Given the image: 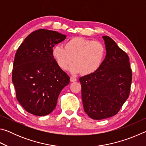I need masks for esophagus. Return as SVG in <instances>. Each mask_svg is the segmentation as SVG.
<instances>
[{"label": "esophagus", "mask_w": 146, "mask_h": 146, "mask_svg": "<svg viewBox=\"0 0 146 146\" xmlns=\"http://www.w3.org/2000/svg\"><path fill=\"white\" fill-rule=\"evenodd\" d=\"M70 81H71V82H76V78L74 77V76H71V77H70Z\"/></svg>", "instance_id": "1"}]
</instances>
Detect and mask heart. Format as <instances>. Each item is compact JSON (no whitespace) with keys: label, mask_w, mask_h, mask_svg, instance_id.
Listing matches in <instances>:
<instances>
[{"label":"heart","mask_w":146,"mask_h":146,"mask_svg":"<svg viewBox=\"0 0 146 146\" xmlns=\"http://www.w3.org/2000/svg\"><path fill=\"white\" fill-rule=\"evenodd\" d=\"M53 56L61 70H68L73 60L71 72L87 75L100 68L105 58L106 48L99 41L77 36L68 40L64 47H54Z\"/></svg>","instance_id":"b5f03b06"}]
</instances>
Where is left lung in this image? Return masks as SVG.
I'll return each mask as SVG.
<instances>
[{
    "instance_id": "8db88e82",
    "label": "left lung",
    "mask_w": 146,
    "mask_h": 146,
    "mask_svg": "<svg viewBox=\"0 0 146 146\" xmlns=\"http://www.w3.org/2000/svg\"><path fill=\"white\" fill-rule=\"evenodd\" d=\"M106 55L95 73L79 78L84 111L94 120L117 114L130 93L132 71L127 53L108 36H103Z\"/></svg>"
}]
</instances>
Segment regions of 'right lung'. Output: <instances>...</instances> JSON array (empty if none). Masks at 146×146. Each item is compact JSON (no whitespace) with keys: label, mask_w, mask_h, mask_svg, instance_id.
I'll use <instances>...</instances> for the list:
<instances>
[{"label":"right lung","mask_w":146,"mask_h":146,"mask_svg":"<svg viewBox=\"0 0 146 146\" xmlns=\"http://www.w3.org/2000/svg\"><path fill=\"white\" fill-rule=\"evenodd\" d=\"M66 36L40 29L32 32L17 51L12 81L17 99L27 112L45 116L55 108L59 94L70 83L53 56V48Z\"/></svg>","instance_id":"obj_1"}]
</instances>
